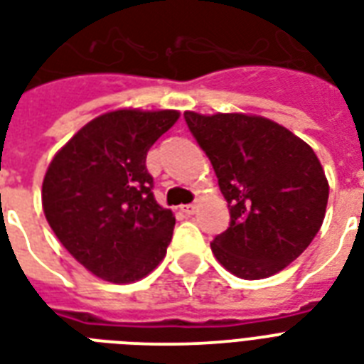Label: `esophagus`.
Masks as SVG:
<instances>
[{
  "label": "esophagus",
  "mask_w": 364,
  "mask_h": 364,
  "mask_svg": "<svg viewBox=\"0 0 364 364\" xmlns=\"http://www.w3.org/2000/svg\"><path fill=\"white\" fill-rule=\"evenodd\" d=\"M182 213H186V214H193L197 210V205L196 203H190V205H182Z\"/></svg>",
  "instance_id": "34e87169"
}]
</instances>
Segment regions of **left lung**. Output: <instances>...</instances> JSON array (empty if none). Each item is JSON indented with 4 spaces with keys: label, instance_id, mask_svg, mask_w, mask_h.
<instances>
[{
    "label": "left lung",
    "instance_id": "obj_1",
    "mask_svg": "<svg viewBox=\"0 0 364 364\" xmlns=\"http://www.w3.org/2000/svg\"><path fill=\"white\" fill-rule=\"evenodd\" d=\"M230 207V228L210 243L241 279H264L296 260L325 220L328 182L315 151L275 121L186 112Z\"/></svg>",
    "mask_w": 364,
    "mask_h": 364
}]
</instances>
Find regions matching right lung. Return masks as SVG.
Here are the masks:
<instances>
[{
	"label": "right lung",
	"mask_w": 364,
	"mask_h": 364,
	"mask_svg": "<svg viewBox=\"0 0 364 364\" xmlns=\"http://www.w3.org/2000/svg\"><path fill=\"white\" fill-rule=\"evenodd\" d=\"M178 117L176 109L108 112L53 157L41 190L45 218L92 275L134 283L167 255L174 214L154 197L146 156Z\"/></svg>",
	"instance_id": "add662e5"
}]
</instances>
